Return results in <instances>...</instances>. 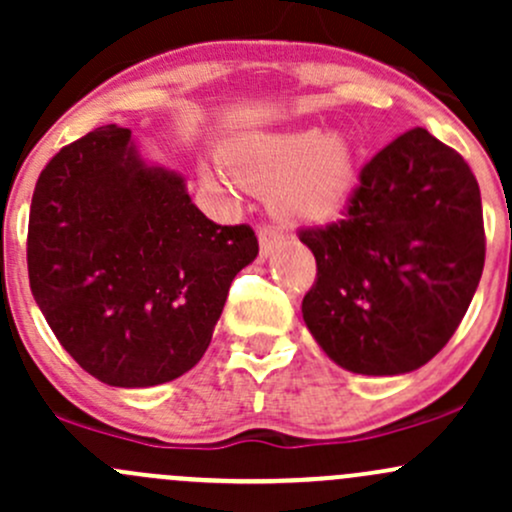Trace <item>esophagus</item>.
Wrapping results in <instances>:
<instances>
[{
	"label": "esophagus",
	"instance_id": "34e87169",
	"mask_svg": "<svg viewBox=\"0 0 512 512\" xmlns=\"http://www.w3.org/2000/svg\"><path fill=\"white\" fill-rule=\"evenodd\" d=\"M285 244V236L278 232V229L271 227H261L258 229V246H261V256L268 258L273 251H278L280 246Z\"/></svg>",
	"mask_w": 512,
	"mask_h": 512
}]
</instances>
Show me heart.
I'll return each instance as SVG.
<instances>
[{
    "instance_id": "heart-1",
    "label": "heart",
    "mask_w": 512,
    "mask_h": 512,
    "mask_svg": "<svg viewBox=\"0 0 512 512\" xmlns=\"http://www.w3.org/2000/svg\"><path fill=\"white\" fill-rule=\"evenodd\" d=\"M224 163L236 183L271 195V212L288 227H324L346 210L359 180L356 146L344 134L322 129L254 134L234 141ZM207 188L229 190V180L200 168Z\"/></svg>"
}]
</instances>
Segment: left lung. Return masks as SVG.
<instances>
[{"mask_svg": "<svg viewBox=\"0 0 512 512\" xmlns=\"http://www.w3.org/2000/svg\"><path fill=\"white\" fill-rule=\"evenodd\" d=\"M317 280L302 320L337 366H425L469 310L486 258L478 183L454 148L410 129L371 158L342 222L305 229Z\"/></svg>", "mask_w": 512, "mask_h": 512, "instance_id": "left-lung-1", "label": "left lung"}]
</instances>
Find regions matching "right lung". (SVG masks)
I'll return each instance as SVG.
<instances>
[{
  "mask_svg": "<svg viewBox=\"0 0 512 512\" xmlns=\"http://www.w3.org/2000/svg\"><path fill=\"white\" fill-rule=\"evenodd\" d=\"M256 256L251 227L207 219L183 175L146 161L117 124L60 148L38 175L31 293L63 349L107 386L188 373Z\"/></svg>",
  "mask_w": 512,
  "mask_h": 512,
  "instance_id": "right-lung-1",
  "label": "right lung"
}]
</instances>
